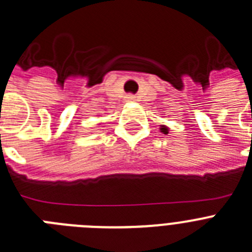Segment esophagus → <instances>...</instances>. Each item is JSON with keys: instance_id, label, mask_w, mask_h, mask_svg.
Listing matches in <instances>:
<instances>
[{"instance_id": "34e87169", "label": "esophagus", "mask_w": 252, "mask_h": 252, "mask_svg": "<svg viewBox=\"0 0 252 252\" xmlns=\"http://www.w3.org/2000/svg\"><path fill=\"white\" fill-rule=\"evenodd\" d=\"M135 99H136V96H135L134 94H127V95H126V100H127V102H134Z\"/></svg>"}]
</instances>
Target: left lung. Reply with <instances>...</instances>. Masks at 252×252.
I'll list each match as a JSON object with an SVG mask.
<instances>
[{"mask_svg": "<svg viewBox=\"0 0 252 252\" xmlns=\"http://www.w3.org/2000/svg\"><path fill=\"white\" fill-rule=\"evenodd\" d=\"M162 130H163V132H165V131H167V128H165V127H162Z\"/></svg>", "mask_w": 252, "mask_h": 252, "instance_id": "left-lung-1", "label": "left lung"}]
</instances>
